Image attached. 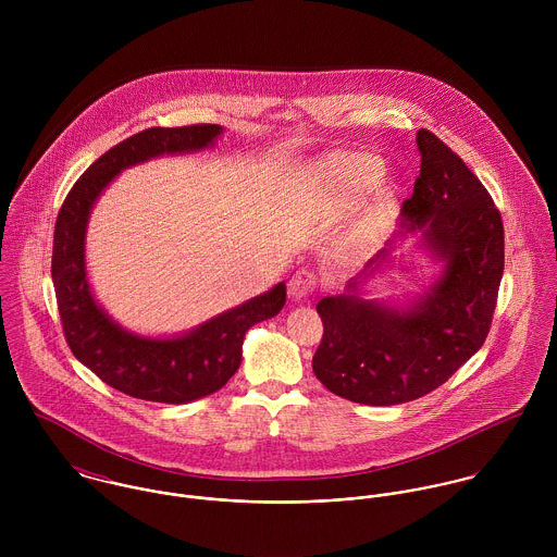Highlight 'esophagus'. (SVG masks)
Returning a JSON list of instances; mask_svg holds the SVG:
<instances>
[{
    "label": "esophagus",
    "instance_id": "obj_1",
    "mask_svg": "<svg viewBox=\"0 0 557 557\" xmlns=\"http://www.w3.org/2000/svg\"><path fill=\"white\" fill-rule=\"evenodd\" d=\"M315 287H318V278L309 270H298L289 278V296L294 300H307L315 292Z\"/></svg>",
    "mask_w": 557,
    "mask_h": 557
}]
</instances>
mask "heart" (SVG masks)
<instances>
[{
  "mask_svg": "<svg viewBox=\"0 0 557 557\" xmlns=\"http://www.w3.org/2000/svg\"><path fill=\"white\" fill-rule=\"evenodd\" d=\"M382 175V162L369 154H351L330 160L323 169V182L334 193H362Z\"/></svg>",
  "mask_w": 557,
  "mask_h": 557,
  "instance_id": "1",
  "label": "heart"
}]
</instances>
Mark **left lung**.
Listing matches in <instances>:
<instances>
[{
  "mask_svg": "<svg viewBox=\"0 0 557 557\" xmlns=\"http://www.w3.org/2000/svg\"><path fill=\"white\" fill-rule=\"evenodd\" d=\"M416 146L420 175L397 232L343 294L318 302L313 371L330 393L362 405L424 397L466 364L488 334L504 274L502 216L486 188L433 133L418 131ZM409 237L408 253H424L434 276L407 301L375 299L374 281Z\"/></svg>",
  "mask_w": 557,
  "mask_h": 557,
  "instance_id": "obj_1",
  "label": "left lung"
}]
</instances>
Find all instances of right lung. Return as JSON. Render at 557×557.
Here are the masks:
<instances>
[{
  "label": "right lung",
  "instance_id": "right-lung-1",
  "mask_svg": "<svg viewBox=\"0 0 557 557\" xmlns=\"http://www.w3.org/2000/svg\"><path fill=\"white\" fill-rule=\"evenodd\" d=\"M223 133L219 124L148 128L91 162L58 214L51 274L66 341L81 364L128 397L182 405L221 391L238 371L248 327L285 307L287 287L276 283L186 332L150 336L124 327L94 296L85 238L91 210L107 186L148 160L212 150Z\"/></svg>",
  "mask_w": 557,
  "mask_h": 557
}]
</instances>
